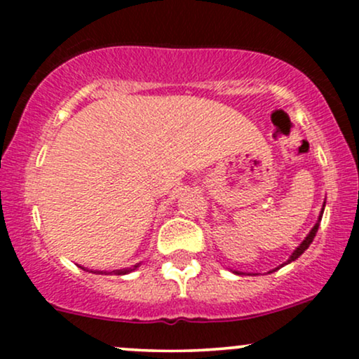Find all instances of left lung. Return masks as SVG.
I'll return each mask as SVG.
<instances>
[{
    "label": "left lung",
    "mask_w": 359,
    "mask_h": 359,
    "mask_svg": "<svg viewBox=\"0 0 359 359\" xmlns=\"http://www.w3.org/2000/svg\"><path fill=\"white\" fill-rule=\"evenodd\" d=\"M324 205H325V203H324ZM324 205H323V209H320V214H319V217H317V222L314 224V228L311 229V231H309V234L306 238H304V241L300 243V245L297 246V248L294 250V253L290 255V257H288V259L285 263H282V265H278L277 269H273L271 271H275V270H278V269H282V266H285V265H288V263H292V262H295V259H297L300 255L304 253V251H306L309 246H311V243L314 241V238H316V233H317V229H319V224H320V219H323V214H324ZM233 273H236V275H257V273H245V271H238V270H231ZM271 271H269V273H271Z\"/></svg>",
    "instance_id": "left-lung-1"
}]
</instances>
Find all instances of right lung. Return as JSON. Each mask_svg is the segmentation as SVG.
<instances>
[{
	"label": "right lung",
	"mask_w": 359,
	"mask_h": 359,
	"mask_svg": "<svg viewBox=\"0 0 359 359\" xmlns=\"http://www.w3.org/2000/svg\"><path fill=\"white\" fill-rule=\"evenodd\" d=\"M140 265H142V263H137V265H133V266H131V269H121V270H113V271H97V270H88V269H84V266H82V269H84V270H88V271H90V273H101V275H126V273H131V271H135V270H137Z\"/></svg>",
	"instance_id": "1"
}]
</instances>
